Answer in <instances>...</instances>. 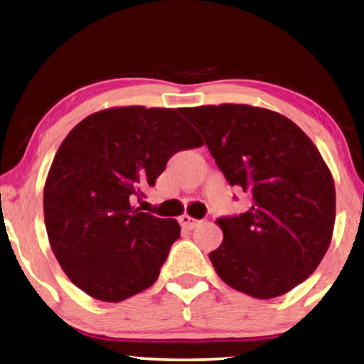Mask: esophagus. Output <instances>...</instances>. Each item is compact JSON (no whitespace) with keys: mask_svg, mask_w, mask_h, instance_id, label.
Masks as SVG:
<instances>
[{"mask_svg":"<svg viewBox=\"0 0 364 364\" xmlns=\"http://www.w3.org/2000/svg\"><path fill=\"white\" fill-rule=\"evenodd\" d=\"M178 222H181V225L183 228H187V230H193V228H196L201 224V220L190 218V215H181V218H178Z\"/></svg>","mask_w":364,"mask_h":364,"instance_id":"obj_1","label":"esophagus"}]
</instances>
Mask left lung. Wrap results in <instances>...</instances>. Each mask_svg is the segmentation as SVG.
Returning <instances> with one entry per match:
<instances>
[{"label":"left lung","mask_w":364,"mask_h":364,"mask_svg":"<svg viewBox=\"0 0 364 364\" xmlns=\"http://www.w3.org/2000/svg\"><path fill=\"white\" fill-rule=\"evenodd\" d=\"M227 182L252 196L250 211L218 219L224 232L209 259L220 279L256 299L283 296L320 265L333 238L336 188L315 144L267 108H182Z\"/></svg>","instance_id":"left-lung-1"}]
</instances>
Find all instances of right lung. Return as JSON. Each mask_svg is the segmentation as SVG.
Segmentation results:
<instances>
[{
  "label": "right lung",
  "mask_w": 364,
  "mask_h": 364,
  "mask_svg": "<svg viewBox=\"0 0 364 364\" xmlns=\"http://www.w3.org/2000/svg\"><path fill=\"white\" fill-rule=\"evenodd\" d=\"M201 145L174 108H107L68 132L43 205L50 247L70 282L102 302H121L156 282L181 225L140 213L131 200L155 186L174 153Z\"/></svg>",
  "instance_id": "add662e5"
}]
</instances>
